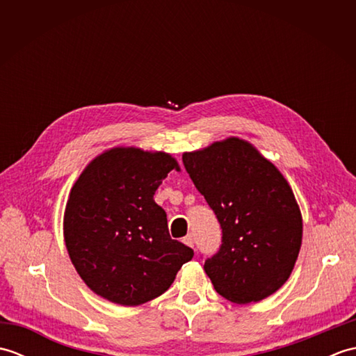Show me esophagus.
Here are the masks:
<instances>
[{
    "instance_id": "34e87169",
    "label": "esophagus",
    "mask_w": 356,
    "mask_h": 356,
    "mask_svg": "<svg viewBox=\"0 0 356 356\" xmlns=\"http://www.w3.org/2000/svg\"><path fill=\"white\" fill-rule=\"evenodd\" d=\"M184 243H185L186 246H191V248H194V237L191 236V234H188L186 237H184Z\"/></svg>"
}]
</instances>
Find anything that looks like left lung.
I'll return each mask as SVG.
<instances>
[{"label": "left lung", "instance_id": "obj_1", "mask_svg": "<svg viewBox=\"0 0 356 356\" xmlns=\"http://www.w3.org/2000/svg\"><path fill=\"white\" fill-rule=\"evenodd\" d=\"M182 159L222 226V246L203 266L214 289L237 305L269 297L289 278L301 248L303 218L292 188L274 163L238 138Z\"/></svg>", "mask_w": 356, "mask_h": 356}]
</instances>
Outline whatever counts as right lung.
Returning <instances> with one entry per match:
<instances>
[{
    "label": "right lung",
    "mask_w": 356,
    "mask_h": 356,
    "mask_svg": "<svg viewBox=\"0 0 356 356\" xmlns=\"http://www.w3.org/2000/svg\"><path fill=\"white\" fill-rule=\"evenodd\" d=\"M179 163L162 151L111 148L74 182L64 240L74 269L99 297L122 306L157 298L172 284L191 248L170 237L153 195Z\"/></svg>",
    "instance_id": "obj_1"
}]
</instances>
